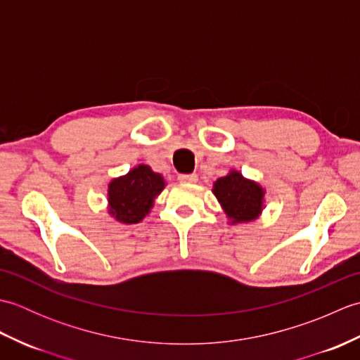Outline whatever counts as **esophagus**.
I'll use <instances>...</instances> for the list:
<instances>
[{
  "instance_id": "34e87169",
  "label": "esophagus",
  "mask_w": 360,
  "mask_h": 360,
  "mask_svg": "<svg viewBox=\"0 0 360 360\" xmlns=\"http://www.w3.org/2000/svg\"><path fill=\"white\" fill-rule=\"evenodd\" d=\"M178 179L181 182H196L198 181V176L195 173H188V174H179Z\"/></svg>"
}]
</instances>
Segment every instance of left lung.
<instances>
[{"label": "left lung", "mask_w": 360, "mask_h": 360, "mask_svg": "<svg viewBox=\"0 0 360 360\" xmlns=\"http://www.w3.org/2000/svg\"><path fill=\"white\" fill-rule=\"evenodd\" d=\"M213 193L232 223L255 219L263 207V188L243 174L232 172L213 184Z\"/></svg>", "instance_id": "8db88e82"}]
</instances>
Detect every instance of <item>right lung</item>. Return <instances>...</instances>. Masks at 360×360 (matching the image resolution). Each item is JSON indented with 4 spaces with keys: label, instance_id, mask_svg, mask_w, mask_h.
Wrapping results in <instances>:
<instances>
[{
    "label": "right lung",
    "instance_id": "right-lung-1",
    "mask_svg": "<svg viewBox=\"0 0 360 360\" xmlns=\"http://www.w3.org/2000/svg\"><path fill=\"white\" fill-rule=\"evenodd\" d=\"M164 178L148 165H137L110 184V213L120 223L133 224L150 212L153 200L164 188Z\"/></svg>",
    "mask_w": 360,
    "mask_h": 360
}]
</instances>
